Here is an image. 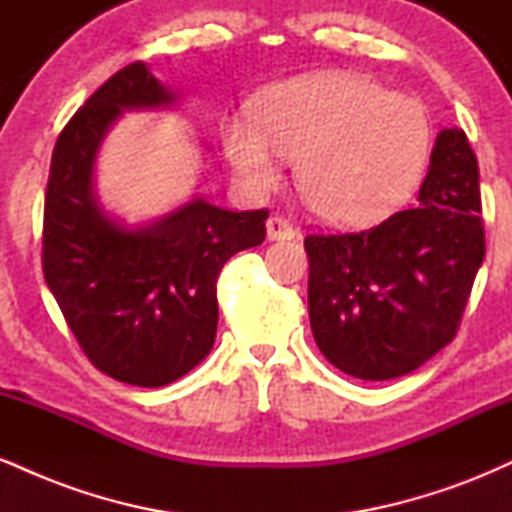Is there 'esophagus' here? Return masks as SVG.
Instances as JSON below:
<instances>
[{
	"label": "esophagus",
	"mask_w": 512,
	"mask_h": 512,
	"mask_svg": "<svg viewBox=\"0 0 512 512\" xmlns=\"http://www.w3.org/2000/svg\"><path fill=\"white\" fill-rule=\"evenodd\" d=\"M296 236V231H293V226L289 221L284 219V216L274 214L267 219V238L269 240H291Z\"/></svg>",
	"instance_id": "esophagus-1"
}]
</instances>
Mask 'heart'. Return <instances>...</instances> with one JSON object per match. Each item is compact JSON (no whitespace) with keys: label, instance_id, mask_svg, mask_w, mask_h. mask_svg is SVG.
Masks as SVG:
<instances>
[{"label":"heart","instance_id":"heart-1","mask_svg":"<svg viewBox=\"0 0 512 512\" xmlns=\"http://www.w3.org/2000/svg\"><path fill=\"white\" fill-rule=\"evenodd\" d=\"M424 105L354 74H317L274 88L262 120L240 113L223 149L252 192L272 190L289 158L317 214L361 223L402 202L426 166Z\"/></svg>","mask_w":512,"mask_h":512}]
</instances>
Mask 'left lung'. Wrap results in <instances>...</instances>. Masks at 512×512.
Returning a JSON list of instances; mask_svg holds the SVG:
<instances>
[{"mask_svg":"<svg viewBox=\"0 0 512 512\" xmlns=\"http://www.w3.org/2000/svg\"><path fill=\"white\" fill-rule=\"evenodd\" d=\"M313 337L361 380L407 375L452 342L484 262L479 166L467 134H438L419 204L358 233L305 238Z\"/></svg>","mask_w":512,"mask_h":512,"instance_id":"obj_1","label":"left lung"}]
</instances>
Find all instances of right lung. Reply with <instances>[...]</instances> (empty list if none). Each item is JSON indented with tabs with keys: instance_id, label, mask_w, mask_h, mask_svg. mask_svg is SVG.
<instances>
[{
	"instance_id": "1",
	"label": "right lung",
	"mask_w": 512,
	"mask_h": 512,
	"mask_svg": "<svg viewBox=\"0 0 512 512\" xmlns=\"http://www.w3.org/2000/svg\"><path fill=\"white\" fill-rule=\"evenodd\" d=\"M175 103L144 62L110 76L76 110L52 151L43 274L88 361L127 385L161 387L209 356L219 322L216 279L267 236L269 211H228L195 197L129 228L98 204L93 168L125 110Z\"/></svg>"
}]
</instances>
